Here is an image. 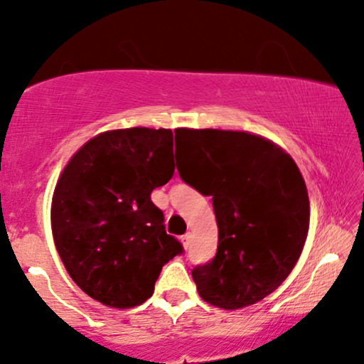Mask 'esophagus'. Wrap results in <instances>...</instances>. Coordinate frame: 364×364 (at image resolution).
Listing matches in <instances>:
<instances>
[{"instance_id":"1","label":"esophagus","mask_w":364,"mask_h":364,"mask_svg":"<svg viewBox=\"0 0 364 364\" xmlns=\"http://www.w3.org/2000/svg\"><path fill=\"white\" fill-rule=\"evenodd\" d=\"M181 243H183V246H185V250L190 248V243H191V235H190V232H186V235L181 236Z\"/></svg>"}]
</instances>
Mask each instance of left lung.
I'll return each instance as SVG.
<instances>
[{
	"instance_id": "obj_1",
	"label": "left lung",
	"mask_w": 364,
	"mask_h": 364,
	"mask_svg": "<svg viewBox=\"0 0 364 364\" xmlns=\"http://www.w3.org/2000/svg\"><path fill=\"white\" fill-rule=\"evenodd\" d=\"M188 150L179 176L212 196L217 253L191 270L203 301L240 310L269 296L294 269L310 228V200L289 154L263 136L176 129Z\"/></svg>"
}]
</instances>
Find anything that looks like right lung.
<instances>
[{
    "mask_svg": "<svg viewBox=\"0 0 364 364\" xmlns=\"http://www.w3.org/2000/svg\"><path fill=\"white\" fill-rule=\"evenodd\" d=\"M173 174V132L166 128L101 133L63 169L51 205L54 245L70 277L95 301L139 306L162 267L183 253L150 200Z\"/></svg>",
    "mask_w": 364,
    "mask_h": 364,
    "instance_id": "obj_1",
    "label": "right lung"
}]
</instances>
